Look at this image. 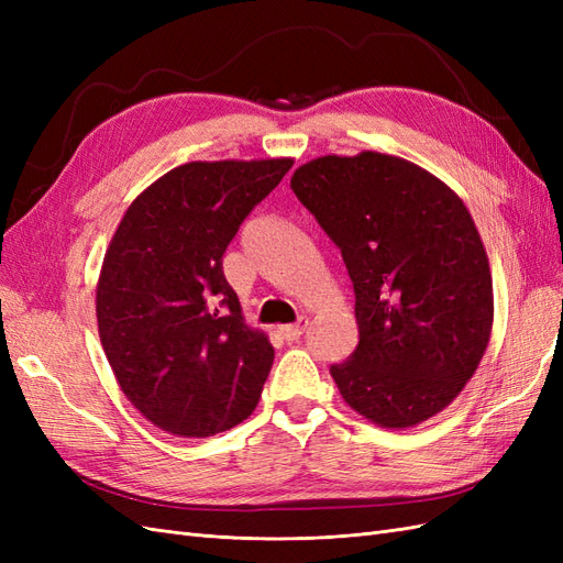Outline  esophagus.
Wrapping results in <instances>:
<instances>
[{"instance_id":"esophagus-1","label":"esophagus","mask_w":563,"mask_h":563,"mask_svg":"<svg viewBox=\"0 0 563 563\" xmlns=\"http://www.w3.org/2000/svg\"><path fill=\"white\" fill-rule=\"evenodd\" d=\"M308 329V317H300L296 323H286V327H279V333L288 340V343H296V340Z\"/></svg>"}]
</instances>
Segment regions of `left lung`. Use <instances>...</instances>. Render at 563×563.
<instances>
[{"label": "left lung", "mask_w": 563, "mask_h": 563, "mask_svg": "<svg viewBox=\"0 0 563 563\" xmlns=\"http://www.w3.org/2000/svg\"><path fill=\"white\" fill-rule=\"evenodd\" d=\"M291 190L343 253L360 345L331 376L380 428H413L463 391L493 327L482 236L451 187L380 152L296 168Z\"/></svg>", "instance_id": "obj_1"}]
</instances>
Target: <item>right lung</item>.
Returning <instances> with one entry per match:
<instances>
[{"mask_svg": "<svg viewBox=\"0 0 563 563\" xmlns=\"http://www.w3.org/2000/svg\"><path fill=\"white\" fill-rule=\"evenodd\" d=\"M291 166H176L131 201L112 236L96 288L100 343L126 399L164 432H225L261 399L275 350L246 327L223 253Z\"/></svg>", "mask_w": 563, "mask_h": 563, "instance_id": "add662e5", "label": "right lung"}]
</instances>
